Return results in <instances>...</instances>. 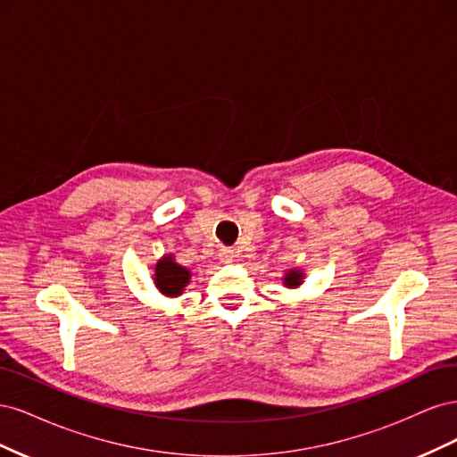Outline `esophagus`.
<instances>
[{
    "label": "esophagus",
    "mask_w": 457,
    "mask_h": 457,
    "mask_svg": "<svg viewBox=\"0 0 457 457\" xmlns=\"http://www.w3.org/2000/svg\"><path fill=\"white\" fill-rule=\"evenodd\" d=\"M219 259L223 262H232L234 261V250H230V247H220Z\"/></svg>",
    "instance_id": "obj_1"
}]
</instances>
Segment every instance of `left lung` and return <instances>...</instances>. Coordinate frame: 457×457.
Returning a JSON list of instances; mask_svg holds the SVG:
<instances>
[{"instance_id":"8db88e82","label":"left lung","mask_w":457,"mask_h":457,"mask_svg":"<svg viewBox=\"0 0 457 457\" xmlns=\"http://www.w3.org/2000/svg\"><path fill=\"white\" fill-rule=\"evenodd\" d=\"M303 284V272L297 270V269H292L287 270L286 276H284V286L286 287H297Z\"/></svg>"}]
</instances>
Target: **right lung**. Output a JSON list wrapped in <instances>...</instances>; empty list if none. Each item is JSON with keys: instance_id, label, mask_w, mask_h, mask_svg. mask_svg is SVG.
Wrapping results in <instances>:
<instances>
[{"instance_id": "add662e5", "label": "right lung", "mask_w": 457, "mask_h": 457, "mask_svg": "<svg viewBox=\"0 0 457 457\" xmlns=\"http://www.w3.org/2000/svg\"><path fill=\"white\" fill-rule=\"evenodd\" d=\"M190 282V270L175 262L173 255H163L154 267V284L165 297H177Z\"/></svg>"}]
</instances>
